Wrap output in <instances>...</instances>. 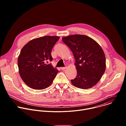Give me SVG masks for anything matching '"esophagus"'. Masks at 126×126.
Here are the masks:
<instances>
[{"label": "esophagus", "instance_id": "obj_1", "mask_svg": "<svg viewBox=\"0 0 126 126\" xmlns=\"http://www.w3.org/2000/svg\"><path fill=\"white\" fill-rule=\"evenodd\" d=\"M66 68V67H61V68H60V69H61L62 70H65Z\"/></svg>", "mask_w": 126, "mask_h": 126}]
</instances>
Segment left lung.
Returning <instances> with one entry per match:
<instances>
[{
  "instance_id": "obj_1",
  "label": "left lung",
  "mask_w": 126,
  "mask_h": 126,
  "mask_svg": "<svg viewBox=\"0 0 126 126\" xmlns=\"http://www.w3.org/2000/svg\"><path fill=\"white\" fill-rule=\"evenodd\" d=\"M75 59L76 77L71 82L76 87L87 89L96 85L106 70L105 53L94 39L84 35L75 34L62 38Z\"/></svg>"
}]
</instances>
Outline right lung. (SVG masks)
Segmentation results:
<instances>
[{
	"label": "right lung",
	"instance_id": "obj_1",
	"mask_svg": "<svg viewBox=\"0 0 126 126\" xmlns=\"http://www.w3.org/2000/svg\"><path fill=\"white\" fill-rule=\"evenodd\" d=\"M59 38L55 36H45L35 38L22 48L17 60L19 73L29 87L42 90L53 82L59 71L45 62L52 61V49Z\"/></svg>",
	"mask_w": 126,
	"mask_h": 126
}]
</instances>
